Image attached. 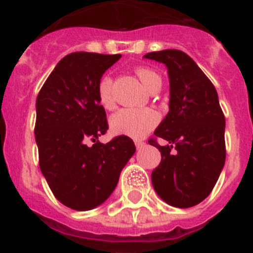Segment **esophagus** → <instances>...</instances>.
<instances>
[{"label":"esophagus","instance_id":"1","mask_svg":"<svg viewBox=\"0 0 253 253\" xmlns=\"http://www.w3.org/2000/svg\"><path fill=\"white\" fill-rule=\"evenodd\" d=\"M135 146H136V150H142V148H144V146H146V143L140 142V140H136V142H135Z\"/></svg>","mask_w":253,"mask_h":253}]
</instances>
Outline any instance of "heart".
<instances>
[{
	"mask_svg": "<svg viewBox=\"0 0 253 253\" xmlns=\"http://www.w3.org/2000/svg\"><path fill=\"white\" fill-rule=\"evenodd\" d=\"M135 73L147 90H150L155 85L162 83L160 76L150 68L139 67L135 69ZM111 86H113L111 77L105 76L101 79L97 87L99 103L107 110H111L115 106ZM158 121V114L151 109H122L111 117L110 128L115 135H125V136H130L134 139H142L156 126Z\"/></svg>",
	"mask_w": 253,
	"mask_h": 253,
	"instance_id": "heart-1",
	"label": "heart"
}]
</instances>
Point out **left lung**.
<instances>
[{"instance_id": "obj_1", "label": "left lung", "mask_w": 253, "mask_h": 253, "mask_svg": "<svg viewBox=\"0 0 253 253\" xmlns=\"http://www.w3.org/2000/svg\"><path fill=\"white\" fill-rule=\"evenodd\" d=\"M166 64L169 76V111L155 130L164 139L162 162L152 170L155 192L174 208L196 206L211 193L226 160L223 111L218 93L192 57L178 49L144 55Z\"/></svg>"}]
</instances>
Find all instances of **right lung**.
Here are the masks:
<instances>
[{"mask_svg": "<svg viewBox=\"0 0 253 253\" xmlns=\"http://www.w3.org/2000/svg\"><path fill=\"white\" fill-rule=\"evenodd\" d=\"M122 55L73 52L55 67L37 98L35 140L39 167L53 196L67 208L86 211L110 197L135 144L121 135L106 144L109 128L98 101L101 77ZM95 142L89 147L86 140Z\"/></svg>", "mask_w": 253, "mask_h": 253, "instance_id": "right-lung-1", "label": "right lung"}]
</instances>
